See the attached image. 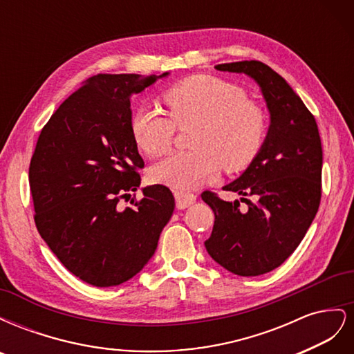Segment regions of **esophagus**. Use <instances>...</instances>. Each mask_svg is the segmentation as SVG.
Returning <instances> with one entry per match:
<instances>
[{"label": "esophagus", "mask_w": 354, "mask_h": 354, "mask_svg": "<svg viewBox=\"0 0 354 354\" xmlns=\"http://www.w3.org/2000/svg\"><path fill=\"white\" fill-rule=\"evenodd\" d=\"M174 198H176V207L178 209H185L189 208L190 205H194L196 196L192 194H185V192H174Z\"/></svg>", "instance_id": "obj_1"}]
</instances>
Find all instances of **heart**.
<instances>
[{
	"label": "heart",
	"instance_id": "obj_1",
	"mask_svg": "<svg viewBox=\"0 0 354 354\" xmlns=\"http://www.w3.org/2000/svg\"><path fill=\"white\" fill-rule=\"evenodd\" d=\"M169 118L155 106L136 109L130 128L137 147L149 156L165 153L176 125H194L187 152H176L151 167V178L177 189L202 185L224 165L227 171L248 167L259 155L266 134V115L246 93L229 81L195 75L164 93Z\"/></svg>",
	"mask_w": 354,
	"mask_h": 354
}]
</instances>
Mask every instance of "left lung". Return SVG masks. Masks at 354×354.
Masks as SVG:
<instances>
[{
	"label": "left lung",
	"instance_id": "1",
	"mask_svg": "<svg viewBox=\"0 0 354 354\" xmlns=\"http://www.w3.org/2000/svg\"><path fill=\"white\" fill-rule=\"evenodd\" d=\"M216 69L245 73L260 85L270 127L250 167L223 187L242 195L245 207L212 192L201 195L216 216L205 248L226 270L259 276L279 267L295 251L316 216L322 195V145L315 116L272 68L243 60L221 63Z\"/></svg>",
	"mask_w": 354,
	"mask_h": 354
}]
</instances>
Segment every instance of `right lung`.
I'll return each mask as SVG.
<instances>
[{
    "instance_id": "1",
    "label": "right lung",
    "mask_w": 354,
    "mask_h": 354,
    "mask_svg": "<svg viewBox=\"0 0 354 354\" xmlns=\"http://www.w3.org/2000/svg\"><path fill=\"white\" fill-rule=\"evenodd\" d=\"M167 75H94L38 137L29 165L37 229L59 261L93 286L121 285L140 272L173 216L174 196L162 185L131 198L145 162L131 134L130 99ZM122 198L133 207L124 209Z\"/></svg>"
}]
</instances>
